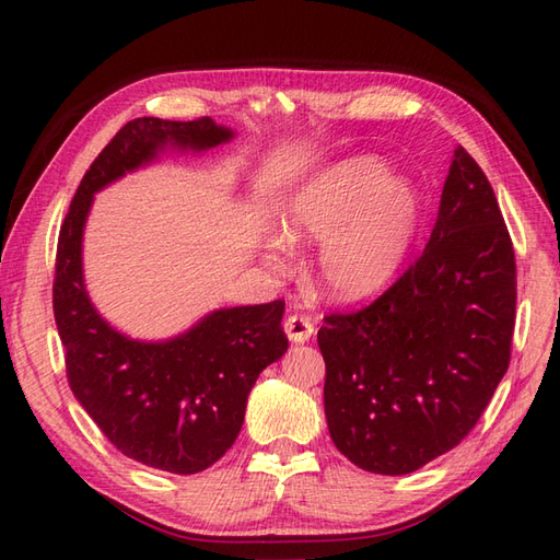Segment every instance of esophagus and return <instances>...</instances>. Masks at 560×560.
I'll list each match as a JSON object with an SVG mask.
<instances>
[{
	"instance_id": "obj_1",
	"label": "esophagus",
	"mask_w": 560,
	"mask_h": 560,
	"mask_svg": "<svg viewBox=\"0 0 560 560\" xmlns=\"http://www.w3.org/2000/svg\"><path fill=\"white\" fill-rule=\"evenodd\" d=\"M313 331H315V327L306 315H290L284 319V334L292 343H306L313 336Z\"/></svg>"
}]
</instances>
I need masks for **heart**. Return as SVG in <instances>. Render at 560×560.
<instances>
[{"instance_id": "obj_1", "label": "heart", "mask_w": 560, "mask_h": 560, "mask_svg": "<svg viewBox=\"0 0 560 560\" xmlns=\"http://www.w3.org/2000/svg\"><path fill=\"white\" fill-rule=\"evenodd\" d=\"M418 226L416 186L389 175L376 159L350 156L315 175L287 202L282 235L266 247V261L282 268L290 243L322 245L313 268L319 292L334 301H358L399 273Z\"/></svg>"}]
</instances>
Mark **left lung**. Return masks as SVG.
Returning <instances> with one entry per match:
<instances>
[{
  "label": "left lung",
  "mask_w": 560,
  "mask_h": 560,
  "mask_svg": "<svg viewBox=\"0 0 560 560\" xmlns=\"http://www.w3.org/2000/svg\"><path fill=\"white\" fill-rule=\"evenodd\" d=\"M514 317L510 233L493 186L457 147L418 261L371 306L317 331L336 448L385 477L455 448L506 374Z\"/></svg>",
  "instance_id": "left-lung-1"
}]
</instances>
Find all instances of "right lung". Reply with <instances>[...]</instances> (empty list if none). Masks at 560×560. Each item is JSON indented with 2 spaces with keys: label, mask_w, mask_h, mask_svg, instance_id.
Returning <instances> with one entry per match:
<instances>
[{
  "label": "right lung",
  "mask_w": 560,
  "mask_h": 560,
  "mask_svg": "<svg viewBox=\"0 0 560 560\" xmlns=\"http://www.w3.org/2000/svg\"><path fill=\"white\" fill-rule=\"evenodd\" d=\"M235 130L144 116L128 121L83 175L58 241L54 313L67 378L79 404L124 455L147 467L196 474L238 436L252 385L287 352L282 301L217 308L186 331L142 341L97 313L83 278V231L105 186L167 151L206 154Z\"/></svg>",
  "instance_id": "obj_1"
}]
</instances>
